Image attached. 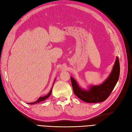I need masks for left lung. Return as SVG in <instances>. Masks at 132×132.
Segmentation results:
<instances>
[{"label":"left lung","mask_w":132,"mask_h":132,"mask_svg":"<svg viewBox=\"0 0 132 132\" xmlns=\"http://www.w3.org/2000/svg\"><path fill=\"white\" fill-rule=\"evenodd\" d=\"M120 65L119 59L117 57L112 72L103 84L98 86H92L89 90L81 89L76 81L71 77V81L74 94L86 103H100L105 100L110 95L119 79Z\"/></svg>","instance_id":"left-lung-1"}]
</instances>
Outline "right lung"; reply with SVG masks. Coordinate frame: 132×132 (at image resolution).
Segmentation results:
<instances>
[{
  "label": "right lung",
  "mask_w": 132,
  "mask_h": 132,
  "mask_svg": "<svg viewBox=\"0 0 132 132\" xmlns=\"http://www.w3.org/2000/svg\"><path fill=\"white\" fill-rule=\"evenodd\" d=\"M52 87L51 90V91L50 92V93H49L48 94H47V95H46V96H43V97H39V98H38V99L37 100V101H36L35 102H33V103H28V104H35L38 103L40 102V101H43V100H45L47 99L48 98V97L50 96L51 94V92H52Z\"/></svg>",
  "instance_id": "add662e5"
}]
</instances>
